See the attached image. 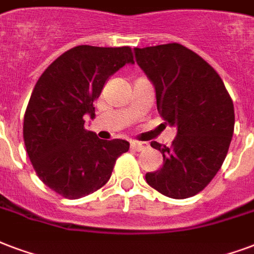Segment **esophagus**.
<instances>
[{
	"label": "esophagus",
	"instance_id": "1",
	"mask_svg": "<svg viewBox=\"0 0 254 254\" xmlns=\"http://www.w3.org/2000/svg\"><path fill=\"white\" fill-rule=\"evenodd\" d=\"M146 147H147L146 143L136 142V140H132V142H131V148L135 150V151H142V150H144Z\"/></svg>",
	"mask_w": 254,
	"mask_h": 254
}]
</instances>
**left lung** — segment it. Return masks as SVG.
Masks as SVG:
<instances>
[{
  "mask_svg": "<svg viewBox=\"0 0 254 254\" xmlns=\"http://www.w3.org/2000/svg\"><path fill=\"white\" fill-rule=\"evenodd\" d=\"M139 66L155 85L165 125L177 126L170 147L151 142L163 155L147 184L166 197L195 195L215 177L234 131L233 100L220 75L199 55L178 43L135 48Z\"/></svg>",
  "mask_w": 254,
  "mask_h": 254,
  "instance_id": "left-lung-1",
  "label": "left lung"
}]
</instances>
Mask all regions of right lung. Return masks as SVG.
I'll list each match as a JSON object with an SVG mask.
<instances>
[{"mask_svg": "<svg viewBox=\"0 0 254 254\" xmlns=\"http://www.w3.org/2000/svg\"><path fill=\"white\" fill-rule=\"evenodd\" d=\"M134 63L129 47L79 45L44 70L24 115V142L39 178L68 199L96 191L108 182L116 159L127 152L122 139L103 140L84 127L95 118L93 102L116 70Z\"/></svg>", "mask_w": 254, "mask_h": 254, "instance_id": "right-lung-1", "label": "right lung"}]
</instances>
